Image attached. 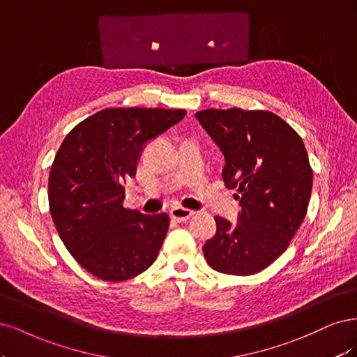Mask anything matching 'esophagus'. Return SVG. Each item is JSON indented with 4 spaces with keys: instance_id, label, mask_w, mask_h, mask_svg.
I'll use <instances>...</instances> for the list:
<instances>
[{
    "instance_id": "34e87169",
    "label": "esophagus",
    "mask_w": 357,
    "mask_h": 357,
    "mask_svg": "<svg viewBox=\"0 0 357 357\" xmlns=\"http://www.w3.org/2000/svg\"><path fill=\"white\" fill-rule=\"evenodd\" d=\"M192 215H194L192 211L182 208V206H176V208L170 209V218H172V220L178 221V222H183V221L190 220V218H191Z\"/></svg>"
}]
</instances>
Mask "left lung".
Instances as JSON below:
<instances>
[{"label": "left lung", "mask_w": 357, "mask_h": 357, "mask_svg": "<svg viewBox=\"0 0 357 357\" xmlns=\"http://www.w3.org/2000/svg\"><path fill=\"white\" fill-rule=\"evenodd\" d=\"M195 117L224 153L222 178L241 206L237 224L215 216L204 258L224 274L259 273L287 249L307 213L313 169L301 136L264 109L211 108Z\"/></svg>", "instance_id": "8db88e82"}]
</instances>
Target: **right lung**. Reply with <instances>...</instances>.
<instances>
[{
    "label": "right lung",
    "mask_w": 357,
    "mask_h": 357,
    "mask_svg": "<svg viewBox=\"0 0 357 357\" xmlns=\"http://www.w3.org/2000/svg\"><path fill=\"white\" fill-rule=\"evenodd\" d=\"M185 109L107 108L66 135L49 175V206L65 248L98 279L123 282L151 267L169 215L123 206L144 144L179 123Z\"/></svg>",
    "instance_id": "1"
}]
</instances>
